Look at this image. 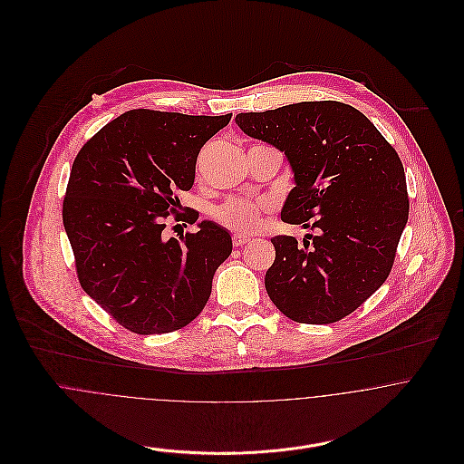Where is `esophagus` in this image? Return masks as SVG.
<instances>
[{
	"instance_id": "obj_1",
	"label": "esophagus",
	"mask_w": 464,
	"mask_h": 464,
	"mask_svg": "<svg viewBox=\"0 0 464 464\" xmlns=\"http://www.w3.org/2000/svg\"><path fill=\"white\" fill-rule=\"evenodd\" d=\"M248 241H250V237H248V236H241V234H234V237H232L234 246H243V245H246Z\"/></svg>"
}]
</instances>
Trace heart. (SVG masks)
Returning <instances> with one entry per match:
<instances>
[{
    "mask_svg": "<svg viewBox=\"0 0 464 464\" xmlns=\"http://www.w3.org/2000/svg\"><path fill=\"white\" fill-rule=\"evenodd\" d=\"M266 212L265 203L252 199L230 198L214 208V218L236 234H254L259 230Z\"/></svg>",
    "mask_w": 464,
    "mask_h": 464,
    "instance_id": "obj_1",
    "label": "heart"
}]
</instances>
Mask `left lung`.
<instances>
[{"label": "left lung", "instance_id": "1", "mask_svg": "<svg viewBox=\"0 0 464 464\" xmlns=\"http://www.w3.org/2000/svg\"><path fill=\"white\" fill-rule=\"evenodd\" d=\"M237 127L285 153L295 188L282 221L311 228L304 245L275 236L266 271L271 302L298 324H334L388 278L409 216L395 148L357 109L302 102L236 116Z\"/></svg>", "mask_w": 464, "mask_h": 464}]
</instances>
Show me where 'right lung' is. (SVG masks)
Listing matches in <instances>:
<instances>
[{"mask_svg": "<svg viewBox=\"0 0 464 464\" xmlns=\"http://www.w3.org/2000/svg\"><path fill=\"white\" fill-rule=\"evenodd\" d=\"M232 114L188 116L133 109L78 151L63 205V221L82 289L121 327L166 334L203 311L212 276L232 254L230 234L201 221L198 232L164 239L189 191L201 146ZM188 223L198 219L189 210Z\"/></svg>", "mask_w": 464, "mask_h": 464, "instance_id": "add662e5", "label": "right lung"}]
</instances>
